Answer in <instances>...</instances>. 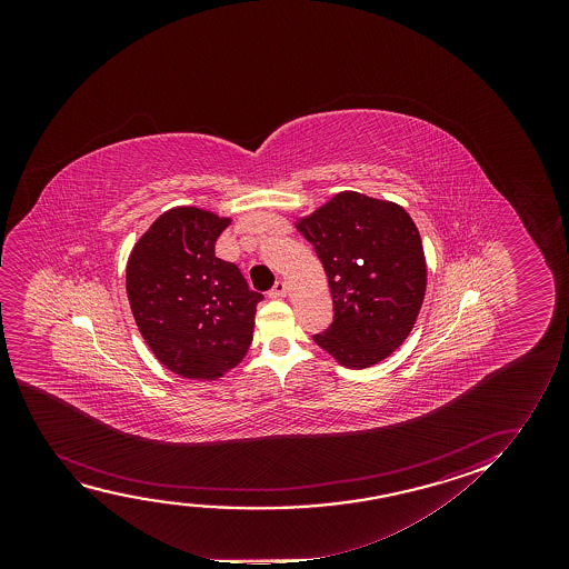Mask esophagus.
<instances>
[{
  "instance_id": "obj_1",
  "label": "esophagus",
  "mask_w": 569,
  "mask_h": 569,
  "mask_svg": "<svg viewBox=\"0 0 569 569\" xmlns=\"http://www.w3.org/2000/svg\"><path fill=\"white\" fill-rule=\"evenodd\" d=\"M286 293H288V286H286V281H276V286L270 289V293H268V296L286 297Z\"/></svg>"
}]
</instances>
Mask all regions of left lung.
<instances>
[{
    "label": "left lung",
    "mask_w": 569,
    "mask_h": 569,
    "mask_svg": "<svg viewBox=\"0 0 569 569\" xmlns=\"http://www.w3.org/2000/svg\"><path fill=\"white\" fill-rule=\"evenodd\" d=\"M325 266L335 320L312 336L343 367L389 358L418 319L426 296L420 233L405 208L340 192L297 223Z\"/></svg>",
    "instance_id": "obj_1"
}]
</instances>
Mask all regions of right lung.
Returning a JSON list of instances; mask_svg holds the SVG:
<instances>
[{
	"label": "right lung",
	"instance_id": "obj_1",
	"mask_svg": "<svg viewBox=\"0 0 569 569\" xmlns=\"http://www.w3.org/2000/svg\"><path fill=\"white\" fill-rule=\"evenodd\" d=\"M229 219L198 208L164 211L126 266L133 319L156 358L187 379H218L249 351L257 305L233 262L216 257Z\"/></svg>",
	"mask_w": 569,
	"mask_h": 569
}]
</instances>
